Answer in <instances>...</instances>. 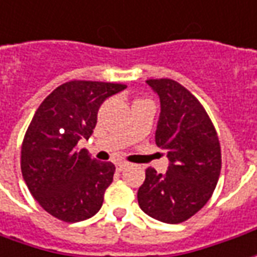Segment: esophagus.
Here are the masks:
<instances>
[{"label":"esophagus","instance_id":"obj_1","mask_svg":"<svg viewBox=\"0 0 257 257\" xmlns=\"http://www.w3.org/2000/svg\"><path fill=\"white\" fill-rule=\"evenodd\" d=\"M126 166H128V163H126V162H118V163H116V170L122 172V170H123Z\"/></svg>","mask_w":257,"mask_h":257}]
</instances>
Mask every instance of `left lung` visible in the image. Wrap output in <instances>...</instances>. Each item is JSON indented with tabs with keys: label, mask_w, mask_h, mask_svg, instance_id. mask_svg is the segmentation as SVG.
<instances>
[{
	"label": "left lung",
	"mask_w": 257,
	"mask_h": 257,
	"mask_svg": "<svg viewBox=\"0 0 257 257\" xmlns=\"http://www.w3.org/2000/svg\"><path fill=\"white\" fill-rule=\"evenodd\" d=\"M160 98L156 145L165 149V174L146 169L138 190L145 214L166 224H180L207 204L221 173V145L201 102L172 78L146 80Z\"/></svg>",
	"instance_id": "obj_1"
}]
</instances>
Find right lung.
Segmentation results:
<instances>
[{
    "mask_svg": "<svg viewBox=\"0 0 257 257\" xmlns=\"http://www.w3.org/2000/svg\"><path fill=\"white\" fill-rule=\"evenodd\" d=\"M125 88L118 83L67 81L33 115L22 142L21 170L33 198L57 219L80 222L101 208L115 166L91 159L77 143L91 136L105 98Z\"/></svg>",
    "mask_w": 257,
    "mask_h": 257,
    "instance_id": "right-lung-1",
    "label": "right lung"
}]
</instances>
